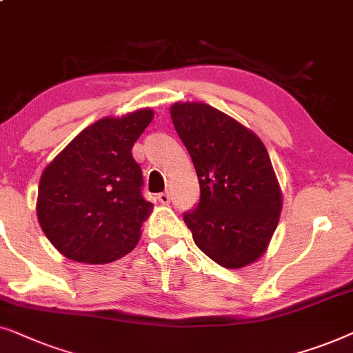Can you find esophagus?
I'll list each match as a JSON object with an SVG mask.
<instances>
[{
	"instance_id": "esophagus-1",
	"label": "esophagus",
	"mask_w": 353,
	"mask_h": 353,
	"mask_svg": "<svg viewBox=\"0 0 353 353\" xmlns=\"http://www.w3.org/2000/svg\"><path fill=\"white\" fill-rule=\"evenodd\" d=\"M157 198H158V201H160V203H163V205H168V203H170V201H171V196H170V193H168V192L158 193V195H157Z\"/></svg>"
}]
</instances>
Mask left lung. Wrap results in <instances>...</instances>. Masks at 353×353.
I'll return each instance as SVG.
<instances>
[{
	"label": "left lung",
	"instance_id": "left-lung-1",
	"mask_svg": "<svg viewBox=\"0 0 353 353\" xmlns=\"http://www.w3.org/2000/svg\"><path fill=\"white\" fill-rule=\"evenodd\" d=\"M170 112L200 181V203L183 216L193 241L225 269L252 264L283 208L269 152L251 129L205 102H176Z\"/></svg>",
	"mask_w": 353,
	"mask_h": 353
}]
</instances>
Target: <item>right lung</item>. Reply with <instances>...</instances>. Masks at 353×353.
I'll list each match as a JSON object with an SVG mask.
<instances>
[{
    "instance_id": "right-lung-1",
    "label": "right lung",
    "mask_w": 353,
    "mask_h": 353,
    "mask_svg": "<svg viewBox=\"0 0 353 353\" xmlns=\"http://www.w3.org/2000/svg\"><path fill=\"white\" fill-rule=\"evenodd\" d=\"M152 120V108L101 118L44 168L38 222L67 259L108 264L141 240L153 205L141 193L142 171L132 145Z\"/></svg>"
}]
</instances>
